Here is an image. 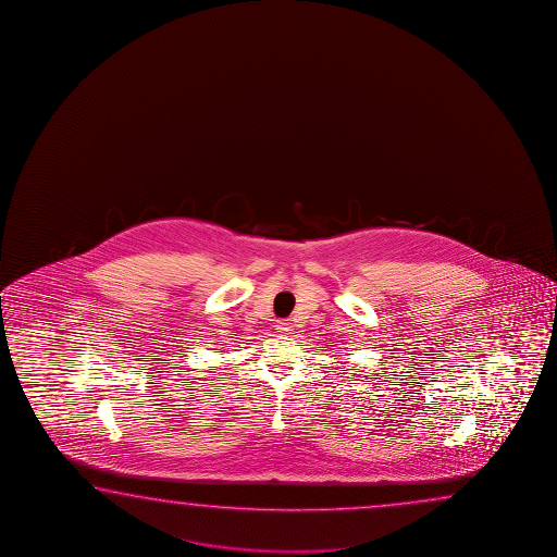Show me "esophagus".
<instances>
[{
    "mask_svg": "<svg viewBox=\"0 0 557 557\" xmlns=\"http://www.w3.org/2000/svg\"><path fill=\"white\" fill-rule=\"evenodd\" d=\"M293 321L290 320L276 321V330H278V333H290V331H293Z\"/></svg>",
    "mask_w": 557,
    "mask_h": 557,
    "instance_id": "1",
    "label": "esophagus"
}]
</instances>
